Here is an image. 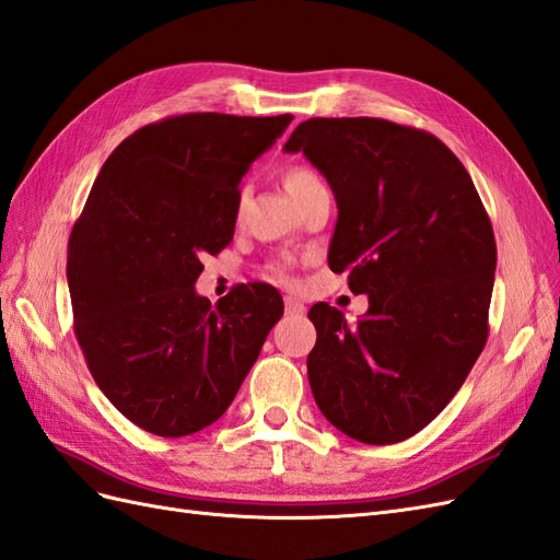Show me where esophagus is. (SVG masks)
Here are the masks:
<instances>
[{"instance_id": "esophagus-1", "label": "esophagus", "mask_w": 560, "mask_h": 560, "mask_svg": "<svg viewBox=\"0 0 560 560\" xmlns=\"http://www.w3.org/2000/svg\"><path fill=\"white\" fill-rule=\"evenodd\" d=\"M283 305H285V314H289V317H303L305 314V305L291 295L283 298Z\"/></svg>"}]
</instances>
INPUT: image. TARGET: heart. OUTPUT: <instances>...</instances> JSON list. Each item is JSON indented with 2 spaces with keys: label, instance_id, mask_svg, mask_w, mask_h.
<instances>
[{
  "label": "heart",
  "instance_id": "heart-1",
  "mask_svg": "<svg viewBox=\"0 0 560 560\" xmlns=\"http://www.w3.org/2000/svg\"><path fill=\"white\" fill-rule=\"evenodd\" d=\"M283 186H285V189H289V194L300 203V200L307 198L314 189H319V186H324V182L319 179L317 172H312L310 167L293 165V167H289V170L283 172ZM291 269H293L291 260H277V262L269 265V275L275 277L277 281L285 283V281H291Z\"/></svg>",
  "mask_w": 560,
  "mask_h": 560
}]
</instances>
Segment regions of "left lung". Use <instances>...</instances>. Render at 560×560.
Returning <instances> with one entry per match:
<instances>
[{
	"label": "left lung",
	"mask_w": 560,
	"mask_h": 560,
	"mask_svg": "<svg viewBox=\"0 0 560 560\" xmlns=\"http://www.w3.org/2000/svg\"><path fill=\"white\" fill-rule=\"evenodd\" d=\"M331 184L328 267L369 295L357 324L317 303L314 402L366 444L417 435L450 405L487 342L497 243L462 161L430 132L383 118H310L283 147Z\"/></svg>",
	"instance_id": "1"
}]
</instances>
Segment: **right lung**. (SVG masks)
<instances>
[{
  "label": "right lung",
  "mask_w": 560,
  "mask_h": 560,
  "mask_svg": "<svg viewBox=\"0 0 560 560\" xmlns=\"http://www.w3.org/2000/svg\"><path fill=\"white\" fill-rule=\"evenodd\" d=\"M293 116H170L108 155L68 238L84 362L122 417L161 438L218 421L283 314L275 285L198 295L200 257L234 238L238 182Z\"/></svg>",
  "instance_id": "right-lung-1"
}]
</instances>
